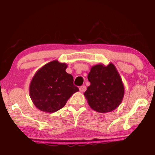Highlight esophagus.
<instances>
[{
  "instance_id": "esophagus-1",
  "label": "esophagus",
  "mask_w": 155,
  "mask_h": 155,
  "mask_svg": "<svg viewBox=\"0 0 155 155\" xmlns=\"http://www.w3.org/2000/svg\"><path fill=\"white\" fill-rule=\"evenodd\" d=\"M79 90L81 92H84L86 90V86L85 85H82L79 87Z\"/></svg>"
}]
</instances>
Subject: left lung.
Returning a JSON list of instances; mask_svg holds the SVG:
<instances>
[{
    "label": "left lung",
    "instance_id": "1",
    "mask_svg": "<svg viewBox=\"0 0 155 155\" xmlns=\"http://www.w3.org/2000/svg\"><path fill=\"white\" fill-rule=\"evenodd\" d=\"M87 78L90 85L84 95L91 109L99 113H107L120 105L124 95V87L114 64L94 65Z\"/></svg>",
    "mask_w": 155,
    "mask_h": 155
}]
</instances>
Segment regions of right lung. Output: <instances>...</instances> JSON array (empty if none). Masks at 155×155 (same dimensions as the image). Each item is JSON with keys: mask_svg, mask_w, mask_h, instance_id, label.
Segmentation results:
<instances>
[{"mask_svg": "<svg viewBox=\"0 0 155 155\" xmlns=\"http://www.w3.org/2000/svg\"><path fill=\"white\" fill-rule=\"evenodd\" d=\"M67 65L54 60L38 70L29 86L33 104L40 111L53 113L61 109L73 94L79 91L73 77L65 72Z\"/></svg>", "mask_w": 155, "mask_h": 155, "instance_id": "1", "label": "right lung"}]
</instances>
